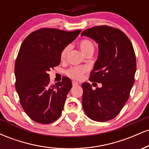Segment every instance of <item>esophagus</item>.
Instances as JSON below:
<instances>
[{"label": "esophagus", "instance_id": "1", "mask_svg": "<svg viewBox=\"0 0 149 149\" xmlns=\"http://www.w3.org/2000/svg\"><path fill=\"white\" fill-rule=\"evenodd\" d=\"M72 84H73V86H77V85H79L78 83H77V82H75V81H73Z\"/></svg>", "mask_w": 149, "mask_h": 149}]
</instances>
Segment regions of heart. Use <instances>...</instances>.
Listing matches in <instances>:
<instances>
[{"label": "heart", "instance_id": "b5f03b06", "mask_svg": "<svg viewBox=\"0 0 149 149\" xmlns=\"http://www.w3.org/2000/svg\"><path fill=\"white\" fill-rule=\"evenodd\" d=\"M79 47L82 52L84 53L85 54L88 55L89 54H92L95 51V45L91 40L89 39H83L79 42ZM70 49H71V46L70 45H66L64 48L61 50L60 57L61 59H66L67 57V54L69 53ZM87 69L86 66H72V67L69 68V69L66 71V74L69 77L72 78L73 79L75 80H80L83 77V74L86 72Z\"/></svg>", "mask_w": 149, "mask_h": 149}]
</instances>
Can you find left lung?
Masks as SVG:
<instances>
[{
    "mask_svg": "<svg viewBox=\"0 0 149 149\" xmlns=\"http://www.w3.org/2000/svg\"><path fill=\"white\" fill-rule=\"evenodd\" d=\"M81 36L98 44L90 80L102 84L95 90L89 83L82 84L83 108L90 119L106 122L117 116L129 99L136 69L134 48L122 31L107 25L88 29Z\"/></svg>",
    "mask_w": 149,
    "mask_h": 149,
    "instance_id": "left-lung-1",
    "label": "left lung"
}]
</instances>
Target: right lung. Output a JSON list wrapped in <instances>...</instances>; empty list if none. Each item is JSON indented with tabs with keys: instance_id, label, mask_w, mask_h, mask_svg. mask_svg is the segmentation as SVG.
Masks as SVG:
<instances>
[{
	"instance_id": "1",
	"label": "right lung",
	"mask_w": 149,
	"mask_h": 149,
	"mask_svg": "<svg viewBox=\"0 0 149 149\" xmlns=\"http://www.w3.org/2000/svg\"><path fill=\"white\" fill-rule=\"evenodd\" d=\"M80 31L42 28L22 42L15 65V89L24 111L35 122L49 124L61 116L72 83L64 77L50 85L47 72L60 64L62 49Z\"/></svg>"
}]
</instances>
